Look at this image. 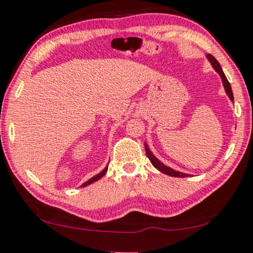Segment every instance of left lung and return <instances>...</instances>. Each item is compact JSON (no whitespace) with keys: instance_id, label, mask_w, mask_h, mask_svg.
Instances as JSON below:
<instances>
[{"instance_id":"left-lung-1","label":"left lung","mask_w":253,"mask_h":253,"mask_svg":"<svg viewBox=\"0 0 253 253\" xmlns=\"http://www.w3.org/2000/svg\"><path fill=\"white\" fill-rule=\"evenodd\" d=\"M207 57H208V60H209L210 62H211L212 67L215 68V71L217 72V73L220 74V77L222 78V83H223L224 90H226V93H227V95H228V97L230 98V101H234V97H233V92H232V87H230L229 82H228V80H227L226 76H224L223 71H222L220 63L217 62V60H216L215 57L212 56V55L209 54ZM145 151H146V155H148L150 162L152 163V166H154V167L156 168V169H158V170H160V171H162V173L167 174V175H170V176H175V177H186V176H190V175H188V174L180 173V171L174 170V169L169 168V167H167V166L163 165V163L161 162L160 160H157V158L154 156V154H152V152L150 151L149 148H148V145H146V144H145Z\"/></svg>"}]
</instances>
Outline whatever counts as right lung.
I'll list each match as a JSON object with an SVG mask.
<instances>
[{"instance_id": "right-lung-1", "label": "right lung", "mask_w": 253, "mask_h": 253, "mask_svg": "<svg viewBox=\"0 0 253 253\" xmlns=\"http://www.w3.org/2000/svg\"><path fill=\"white\" fill-rule=\"evenodd\" d=\"M107 170H108V167H105V168L103 169V170H102V171H101V173H99V174H97V175H95V176H93V177H91V179H90V180H88V181H86V182H85V184H83L82 186H87V185L92 184V182H95V181H97V180H99V179H101V177H102V176H103V175H104V174H105V173H107Z\"/></svg>"}]
</instances>
